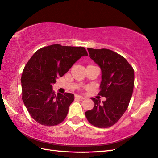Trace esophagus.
Listing matches in <instances>:
<instances>
[{
	"label": "esophagus",
	"instance_id": "1",
	"mask_svg": "<svg viewBox=\"0 0 158 158\" xmlns=\"http://www.w3.org/2000/svg\"><path fill=\"white\" fill-rule=\"evenodd\" d=\"M75 97L77 98H80V99H84L85 98L84 97H82V96H80V95H75Z\"/></svg>",
	"mask_w": 158,
	"mask_h": 158
}]
</instances>
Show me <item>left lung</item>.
I'll return each instance as SVG.
<instances>
[{
    "mask_svg": "<svg viewBox=\"0 0 158 158\" xmlns=\"http://www.w3.org/2000/svg\"><path fill=\"white\" fill-rule=\"evenodd\" d=\"M89 56L101 70V91L106 98L102 102L95 98L94 107L85 112L90 124L107 128L119 120L127 109L134 85V70L121 55L109 49L88 48Z\"/></svg>",
    "mask_w": 158,
    "mask_h": 158,
    "instance_id": "1",
    "label": "left lung"
}]
</instances>
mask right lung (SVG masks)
<instances>
[{
	"mask_svg": "<svg viewBox=\"0 0 158 158\" xmlns=\"http://www.w3.org/2000/svg\"><path fill=\"white\" fill-rule=\"evenodd\" d=\"M83 56H88L84 47L57 44L39 49L31 57L21 77L22 98L36 122L54 126L66 118L74 94H55L52 85Z\"/></svg>",
	"mask_w": 158,
	"mask_h": 158,
	"instance_id": "obj_1",
	"label": "right lung"
}]
</instances>
